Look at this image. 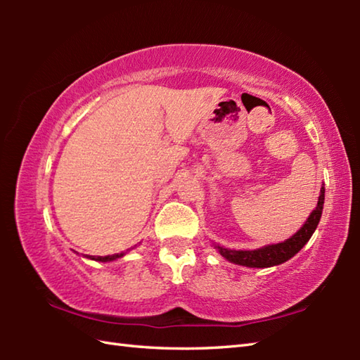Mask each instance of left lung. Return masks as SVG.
<instances>
[{
    "mask_svg": "<svg viewBox=\"0 0 360 360\" xmlns=\"http://www.w3.org/2000/svg\"><path fill=\"white\" fill-rule=\"evenodd\" d=\"M324 192L326 188L321 187L318 206H316V210H313L311 214H309L307 222L303 224V227L298 230L295 235H292L289 240L278 243V245H268L259 249H252V251H236V249H227L219 245L216 246V249L224 259H227L231 264L249 268H266L284 264L285 260L294 257V255L307 245L309 238H311V235L314 233V230L321 221L322 208H324Z\"/></svg>",
    "mask_w": 360,
    "mask_h": 360,
    "instance_id": "8db88e82",
    "label": "left lung"
}]
</instances>
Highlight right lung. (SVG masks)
Listing matches in <instances>:
<instances>
[{
  "label": "right lung",
  "mask_w": 360,
  "mask_h": 360,
  "mask_svg": "<svg viewBox=\"0 0 360 360\" xmlns=\"http://www.w3.org/2000/svg\"><path fill=\"white\" fill-rule=\"evenodd\" d=\"M124 255H125V252L112 254V255H105V257H103V255H85V257L92 259V260H96V262H112V260H115V259L124 257Z\"/></svg>",
  "instance_id": "right-lung-1"
}]
</instances>
